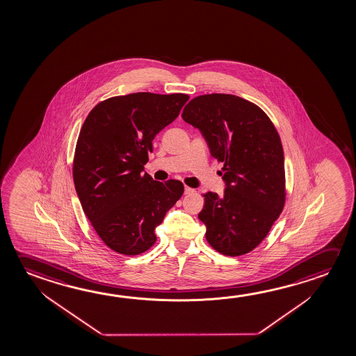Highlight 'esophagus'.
Masks as SVG:
<instances>
[{
	"label": "esophagus",
	"mask_w": 356,
	"mask_h": 356,
	"mask_svg": "<svg viewBox=\"0 0 356 356\" xmlns=\"http://www.w3.org/2000/svg\"><path fill=\"white\" fill-rule=\"evenodd\" d=\"M185 195H193V193H196V190L195 188H191V187L185 186Z\"/></svg>",
	"instance_id": "1"
}]
</instances>
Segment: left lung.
Masks as SVG:
<instances>
[{
  "label": "left lung",
  "mask_w": 356,
  "mask_h": 356,
  "mask_svg": "<svg viewBox=\"0 0 356 356\" xmlns=\"http://www.w3.org/2000/svg\"><path fill=\"white\" fill-rule=\"evenodd\" d=\"M182 119L198 129L212 158L223 163V196L204 193L198 218L206 239L225 256H242L262 242L286 200L280 135L256 104L231 94L193 98Z\"/></svg>",
  "instance_id": "left-lung-1"
}]
</instances>
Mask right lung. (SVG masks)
I'll list each match as a JSON object with an SVG mask.
<instances>
[{
    "mask_svg": "<svg viewBox=\"0 0 356 356\" xmlns=\"http://www.w3.org/2000/svg\"><path fill=\"white\" fill-rule=\"evenodd\" d=\"M187 94L113 97L89 113L76 141L73 180L83 211L105 245L125 256L147 251L155 228L184 193L179 180L143 174L152 140L179 117Z\"/></svg>",
    "mask_w": 356,
    "mask_h": 356,
    "instance_id": "right-lung-1",
    "label": "right lung"
}]
</instances>
